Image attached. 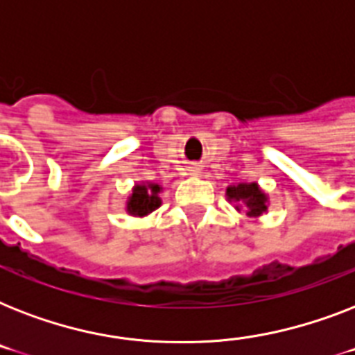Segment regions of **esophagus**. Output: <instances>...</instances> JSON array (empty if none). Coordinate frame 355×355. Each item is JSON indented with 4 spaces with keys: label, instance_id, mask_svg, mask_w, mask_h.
Returning <instances> with one entry per match:
<instances>
[{
    "label": "esophagus",
    "instance_id": "obj_1",
    "mask_svg": "<svg viewBox=\"0 0 355 355\" xmlns=\"http://www.w3.org/2000/svg\"><path fill=\"white\" fill-rule=\"evenodd\" d=\"M199 169H200L199 166H191V167H189V171L193 173V175H195V173H199Z\"/></svg>",
    "mask_w": 355,
    "mask_h": 355
}]
</instances>
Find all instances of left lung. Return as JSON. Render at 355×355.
I'll use <instances>...</instances> for the list:
<instances>
[{"mask_svg":"<svg viewBox=\"0 0 355 355\" xmlns=\"http://www.w3.org/2000/svg\"><path fill=\"white\" fill-rule=\"evenodd\" d=\"M227 197L230 200H237V202H243L245 205V211L247 216L258 217L261 216L265 210H267V197L265 193H261V189L258 188V184H239V186H230L227 189Z\"/></svg>","mask_w":355,"mask_h":355,"instance_id":"1","label":"left lung"}]
</instances>
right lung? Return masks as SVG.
Listing matches in <instances>:
<instances>
[{"mask_svg": "<svg viewBox=\"0 0 355 355\" xmlns=\"http://www.w3.org/2000/svg\"><path fill=\"white\" fill-rule=\"evenodd\" d=\"M160 186L156 184H147V186H136L128 199L127 210L134 216H147L150 211H155L160 206Z\"/></svg>", "mask_w": 355, "mask_h": 355, "instance_id": "right-lung-1", "label": "right lung"}]
</instances>
